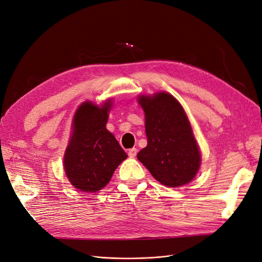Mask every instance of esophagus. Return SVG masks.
I'll return each mask as SVG.
<instances>
[{
    "mask_svg": "<svg viewBox=\"0 0 262 262\" xmlns=\"http://www.w3.org/2000/svg\"><path fill=\"white\" fill-rule=\"evenodd\" d=\"M137 153H138V149L133 147V148H130V149L128 150V156H129V157H135V156L137 155Z\"/></svg>",
    "mask_w": 262,
    "mask_h": 262,
    "instance_id": "34e87169",
    "label": "esophagus"
}]
</instances>
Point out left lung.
<instances>
[{
    "label": "left lung",
    "mask_w": 262,
    "mask_h": 262,
    "mask_svg": "<svg viewBox=\"0 0 262 262\" xmlns=\"http://www.w3.org/2000/svg\"><path fill=\"white\" fill-rule=\"evenodd\" d=\"M147 145L137 155L156 181L180 187L193 180L201 154L183 107L167 92L140 96Z\"/></svg>",
    "instance_id": "obj_1"
}]
</instances>
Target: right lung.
Here are the masks:
<instances>
[{"label":"right lung","instance_id":"add662e5","mask_svg":"<svg viewBox=\"0 0 262 262\" xmlns=\"http://www.w3.org/2000/svg\"><path fill=\"white\" fill-rule=\"evenodd\" d=\"M110 102L102 107L81 104L74 116L72 138L64 154V171L80 191L104 188L119 164L127 158L115 136L106 129Z\"/></svg>","mask_w":262,"mask_h":262}]
</instances>
